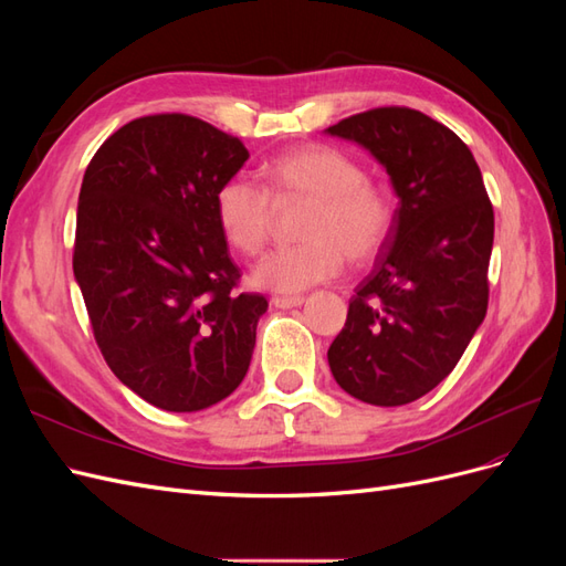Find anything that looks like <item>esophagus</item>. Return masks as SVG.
Listing matches in <instances>:
<instances>
[{
    "label": "esophagus",
    "instance_id": "obj_1",
    "mask_svg": "<svg viewBox=\"0 0 566 566\" xmlns=\"http://www.w3.org/2000/svg\"><path fill=\"white\" fill-rule=\"evenodd\" d=\"M304 302L302 295H276L271 297V304L279 306V310H290V306H300Z\"/></svg>",
    "mask_w": 566,
    "mask_h": 566
}]
</instances>
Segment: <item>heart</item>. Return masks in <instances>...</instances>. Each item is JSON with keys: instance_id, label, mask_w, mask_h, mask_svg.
Masks as SVG:
<instances>
[{"instance_id": "heart-1", "label": "heart", "mask_w": 566, "mask_h": 566, "mask_svg": "<svg viewBox=\"0 0 566 566\" xmlns=\"http://www.w3.org/2000/svg\"><path fill=\"white\" fill-rule=\"evenodd\" d=\"M264 186L243 175L221 181L214 193V217L224 241L254 256L266 245L271 198L312 200L302 219L304 243L269 252L254 266V283L295 293L342 271L345 252L361 264L378 254L394 231V200L387 188L366 177L361 163L328 144H306L262 165Z\"/></svg>"}]
</instances>
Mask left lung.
Returning <instances> with one entry per match:
<instances>
[{
	"label": "left lung",
	"instance_id": "1",
	"mask_svg": "<svg viewBox=\"0 0 566 566\" xmlns=\"http://www.w3.org/2000/svg\"><path fill=\"white\" fill-rule=\"evenodd\" d=\"M328 132L368 148L399 196L328 364L354 399L403 406L447 378L486 316L493 205L465 142L420 111L370 108Z\"/></svg>",
	"mask_w": 566,
	"mask_h": 566
}]
</instances>
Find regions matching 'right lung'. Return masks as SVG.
<instances>
[{"mask_svg": "<svg viewBox=\"0 0 566 566\" xmlns=\"http://www.w3.org/2000/svg\"><path fill=\"white\" fill-rule=\"evenodd\" d=\"M250 158L184 113L136 117L84 172L73 271L94 339L117 380L191 413L243 382L266 297L243 293L217 227L214 193Z\"/></svg>", "mask_w": 566, "mask_h": 566, "instance_id": "1", "label": "right lung"}]
</instances>
